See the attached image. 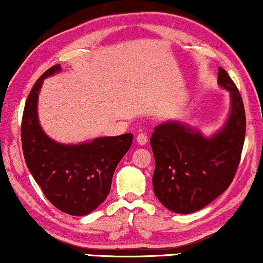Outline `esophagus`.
<instances>
[{
  "instance_id": "obj_1",
  "label": "esophagus",
  "mask_w": 263,
  "mask_h": 263,
  "mask_svg": "<svg viewBox=\"0 0 263 263\" xmlns=\"http://www.w3.org/2000/svg\"><path fill=\"white\" fill-rule=\"evenodd\" d=\"M147 141H148V136H147V134H145V133H141V134H139L138 136H136V142L139 143V145H146Z\"/></svg>"
}]
</instances>
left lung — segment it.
<instances>
[{"mask_svg": "<svg viewBox=\"0 0 263 263\" xmlns=\"http://www.w3.org/2000/svg\"><path fill=\"white\" fill-rule=\"evenodd\" d=\"M218 85L230 93V112L224 125L203 136L178 121L164 122L151 138L156 168L153 192L167 210L189 214L221 195L238 167L246 138L242 97L225 69L219 67Z\"/></svg>", "mask_w": 263, "mask_h": 263, "instance_id": "1", "label": "left lung"}]
</instances>
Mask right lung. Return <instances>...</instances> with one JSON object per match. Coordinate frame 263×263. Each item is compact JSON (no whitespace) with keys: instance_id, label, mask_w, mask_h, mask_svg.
I'll return each mask as SVG.
<instances>
[{"instance_id":"obj_1","label":"right lung","mask_w":263,"mask_h":263,"mask_svg":"<svg viewBox=\"0 0 263 263\" xmlns=\"http://www.w3.org/2000/svg\"><path fill=\"white\" fill-rule=\"evenodd\" d=\"M49 68L35 81L25 104L21 143L26 165L50 202L70 215L89 214L109 195L114 172L130 148L133 134L103 136L64 145L49 138L38 120V97L44 79L60 73Z\"/></svg>"}]
</instances>
